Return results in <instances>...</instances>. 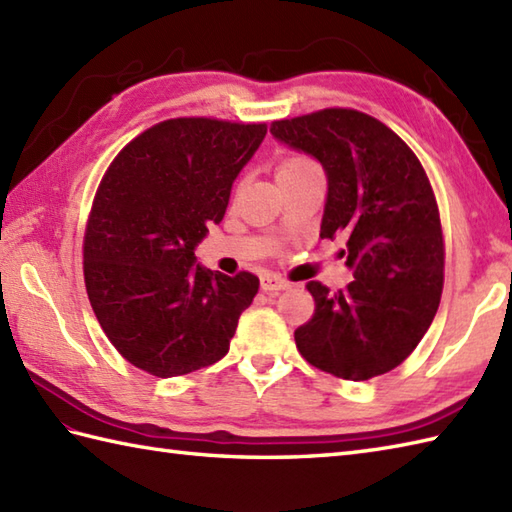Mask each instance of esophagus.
<instances>
[{
	"mask_svg": "<svg viewBox=\"0 0 512 512\" xmlns=\"http://www.w3.org/2000/svg\"><path fill=\"white\" fill-rule=\"evenodd\" d=\"M290 288V281H286L284 277L279 275H264L262 277V290L266 295H279L281 290H288Z\"/></svg>",
	"mask_w": 512,
	"mask_h": 512,
	"instance_id": "34e87169",
	"label": "esophagus"
}]
</instances>
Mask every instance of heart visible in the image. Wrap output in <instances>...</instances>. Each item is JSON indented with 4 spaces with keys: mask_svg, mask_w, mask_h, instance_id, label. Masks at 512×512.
I'll return each mask as SVG.
<instances>
[{
    "mask_svg": "<svg viewBox=\"0 0 512 512\" xmlns=\"http://www.w3.org/2000/svg\"><path fill=\"white\" fill-rule=\"evenodd\" d=\"M314 169H319V165L312 158L303 156V154H290V156H286L284 160L279 162L277 178L301 176V173H308V171H314Z\"/></svg>",
    "mask_w": 512,
    "mask_h": 512,
    "instance_id": "1",
    "label": "heart"
}]
</instances>
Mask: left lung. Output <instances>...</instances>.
Segmentation results:
<instances>
[{
	"label": "left lung",
	"mask_w": 512,
	"mask_h": 512,
	"mask_svg": "<svg viewBox=\"0 0 512 512\" xmlns=\"http://www.w3.org/2000/svg\"><path fill=\"white\" fill-rule=\"evenodd\" d=\"M281 143L328 173L321 239L345 237L354 279L330 292L306 286L314 314L295 330L301 356L343 380L398 367L436 317L444 286V235L427 171L396 132L350 107L273 121Z\"/></svg>",
	"instance_id": "obj_1"
}]
</instances>
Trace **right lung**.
I'll use <instances>...</instances> for the list:
<instances>
[{
	"mask_svg": "<svg viewBox=\"0 0 512 512\" xmlns=\"http://www.w3.org/2000/svg\"><path fill=\"white\" fill-rule=\"evenodd\" d=\"M266 129L169 118L118 151L96 189L83 237L85 290L116 352L151 376L220 361L257 295L253 273H211L193 264V250L209 222H222L233 180Z\"/></svg>",
	"mask_w": 512,
	"mask_h": 512,
	"instance_id": "1",
	"label": "right lung"
}]
</instances>
